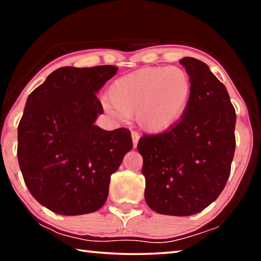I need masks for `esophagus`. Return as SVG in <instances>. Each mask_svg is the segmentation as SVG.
<instances>
[{
	"label": "esophagus",
	"mask_w": 261,
	"mask_h": 261,
	"mask_svg": "<svg viewBox=\"0 0 261 261\" xmlns=\"http://www.w3.org/2000/svg\"><path fill=\"white\" fill-rule=\"evenodd\" d=\"M131 137H132V143H134V147L136 148V147H137V144H138V141H139L140 136H139L138 132H136V131H132Z\"/></svg>",
	"instance_id": "34e87169"
}]
</instances>
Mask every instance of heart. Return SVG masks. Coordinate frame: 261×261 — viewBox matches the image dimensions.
<instances>
[{"label": "heart", "instance_id": "1", "mask_svg": "<svg viewBox=\"0 0 261 261\" xmlns=\"http://www.w3.org/2000/svg\"><path fill=\"white\" fill-rule=\"evenodd\" d=\"M192 95V82L185 70L148 67L124 74L108 90L107 109L120 117L137 116L144 131L162 134L184 116Z\"/></svg>", "mask_w": 261, "mask_h": 261}]
</instances>
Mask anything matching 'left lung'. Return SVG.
<instances>
[{
	"label": "left lung",
	"mask_w": 261,
	"mask_h": 261,
	"mask_svg": "<svg viewBox=\"0 0 261 261\" xmlns=\"http://www.w3.org/2000/svg\"><path fill=\"white\" fill-rule=\"evenodd\" d=\"M179 63L192 82L187 112L168 131L144 135L137 148L149 208L188 216L205 210L226 187L236 146V112L208 65L193 57Z\"/></svg>",
	"instance_id": "1"
}]
</instances>
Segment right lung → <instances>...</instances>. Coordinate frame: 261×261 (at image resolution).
<instances>
[{
	"label": "right lung",
	"instance_id": "obj_1",
	"mask_svg": "<svg viewBox=\"0 0 261 261\" xmlns=\"http://www.w3.org/2000/svg\"><path fill=\"white\" fill-rule=\"evenodd\" d=\"M117 70L60 68L26 101L17 156L29 191L54 213L82 215L101 208L110 176L132 148L125 127L106 131L94 125L103 113L96 93Z\"/></svg>",
	"mask_w": 261,
	"mask_h": 261
}]
</instances>
